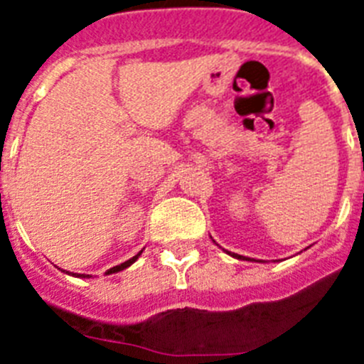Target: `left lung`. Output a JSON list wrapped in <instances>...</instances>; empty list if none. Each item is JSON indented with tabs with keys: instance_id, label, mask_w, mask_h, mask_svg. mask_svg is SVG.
<instances>
[{
	"instance_id": "1",
	"label": "left lung",
	"mask_w": 364,
	"mask_h": 364,
	"mask_svg": "<svg viewBox=\"0 0 364 364\" xmlns=\"http://www.w3.org/2000/svg\"><path fill=\"white\" fill-rule=\"evenodd\" d=\"M228 253H230V252H228ZM230 255L231 257H235V259H240V260H244V257L242 255H237V253H230ZM247 260V259H246Z\"/></svg>"
}]
</instances>
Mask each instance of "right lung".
I'll list each match as a JSON object with an SVG mask.
<instances>
[{"instance_id": "right-lung-1", "label": "right lung", "mask_w": 364, "mask_h": 364, "mask_svg": "<svg viewBox=\"0 0 364 364\" xmlns=\"http://www.w3.org/2000/svg\"><path fill=\"white\" fill-rule=\"evenodd\" d=\"M142 253V252H140ZM140 253H138V255H134L133 259H129V260H125V262H122V264H118V266H114V268H111V269H107V273H117V272H122V269H125V268H129L131 264H133L134 260L138 259V257H140ZM73 275H76V277H89V275H83V273H73Z\"/></svg>"}]
</instances>
